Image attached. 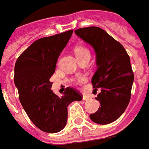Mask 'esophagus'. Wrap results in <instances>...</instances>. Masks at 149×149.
<instances>
[{"instance_id":"obj_1","label":"esophagus","mask_w":149,"mask_h":149,"mask_svg":"<svg viewBox=\"0 0 149 149\" xmlns=\"http://www.w3.org/2000/svg\"><path fill=\"white\" fill-rule=\"evenodd\" d=\"M82 99L85 100V101H87V100L91 99V97L88 96V95H86V94H83V95H82Z\"/></svg>"}]
</instances>
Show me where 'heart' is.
<instances>
[{"label": "heart", "instance_id": "heart-1", "mask_svg": "<svg viewBox=\"0 0 149 149\" xmlns=\"http://www.w3.org/2000/svg\"><path fill=\"white\" fill-rule=\"evenodd\" d=\"M74 53H75L76 57L78 58L79 61L82 59V58H86V57H91V52L90 51L86 48V47H77L75 49H74ZM86 81L85 77H79L78 78V82H80V83H82V82H85Z\"/></svg>", "mask_w": 149, "mask_h": 149}]
</instances>
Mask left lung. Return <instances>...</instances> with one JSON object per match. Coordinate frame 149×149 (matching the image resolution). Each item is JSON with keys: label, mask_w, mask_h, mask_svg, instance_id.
Returning a JSON list of instances; mask_svg holds the SVG:
<instances>
[{"label": "left lung", "mask_w": 149, "mask_h": 149, "mask_svg": "<svg viewBox=\"0 0 149 149\" xmlns=\"http://www.w3.org/2000/svg\"><path fill=\"white\" fill-rule=\"evenodd\" d=\"M74 32L96 53L97 68L91 82L94 90L101 89L95 98L101 106L90 118L100 125L113 122L125 112L131 97L134 74L130 56L119 42L98 27L76 29Z\"/></svg>", "instance_id": "1"}]
</instances>
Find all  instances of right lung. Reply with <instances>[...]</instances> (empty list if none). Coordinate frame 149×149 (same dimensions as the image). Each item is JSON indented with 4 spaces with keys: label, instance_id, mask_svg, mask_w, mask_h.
<instances>
[{
    "label": "right lung",
    "instance_id": "right-lung-1",
    "mask_svg": "<svg viewBox=\"0 0 149 149\" xmlns=\"http://www.w3.org/2000/svg\"><path fill=\"white\" fill-rule=\"evenodd\" d=\"M73 30L36 40L17 58L14 82L23 108L36 126L43 132L55 133L66 126L67 106L81 101L82 95L67 87L62 97L51 90L50 79Z\"/></svg>",
    "mask_w": 149,
    "mask_h": 149
}]
</instances>
